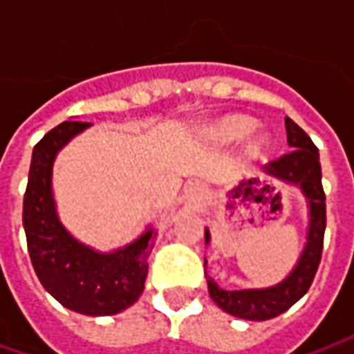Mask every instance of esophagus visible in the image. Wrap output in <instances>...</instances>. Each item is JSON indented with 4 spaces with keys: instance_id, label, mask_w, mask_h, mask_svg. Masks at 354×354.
<instances>
[{
    "instance_id": "esophagus-1",
    "label": "esophagus",
    "mask_w": 354,
    "mask_h": 354,
    "mask_svg": "<svg viewBox=\"0 0 354 354\" xmlns=\"http://www.w3.org/2000/svg\"><path fill=\"white\" fill-rule=\"evenodd\" d=\"M199 193L201 189L197 184H189L187 187H185V197L192 201V203H195V201L199 199Z\"/></svg>"
}]
</instances>
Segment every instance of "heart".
Instances as JSON below:
<instances>
[{"label":"heart","mask_w":354,"mask_h":354,"mask_svg":"<svg viewBox=\"0 0 354 354\" xmlns=\"http://www.w3.org/2000/svg\"><path fill=\"white\" fill-rule=\"evenodd\" d=\"M256 124L258 123L254 121L252 117L225 115L212 124L210 134H212V140H214L216 144H220V146H233V144H239V142L248 138L256 131ZM269 144L271 142H269L267 136H258L252 142V146H250V153L254 157L266 155L267 149H269Z\"/></svg>","instance_id":"obj_1"}]
</instances>
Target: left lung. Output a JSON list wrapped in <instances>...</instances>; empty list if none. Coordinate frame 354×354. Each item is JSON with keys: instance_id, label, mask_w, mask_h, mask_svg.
I'll list each match as a JSON object with an SVG mask.
<instances>
[{"instance_id": "8db88e82", "label": "left lung", "mask_w": 354, "mask_h": 354, "mask_svg": "<svg viewBox=\"0 0 354 354\" xmlns=\"http://www.w3.org/2000/svg\"><path fill=\"white\" fill-rule=\"evenodd\" d=\"M284 124H286V140L292 151L266 165L263 170L267 176L297 187L304 193L307 203V216H309L307 239L296 266L292 267V271L281 282L266 288L223 290L216 284L212 277L205 273L208 294L212 301L227 315L243 320H267L288 311L297 299H301L307 294L322 256V239L326 230V203H324L326 197L322 189L319 149L305 134L304 129H299L290 117L284 119ZM205 243L210 245L208 227L205 230Z\"/></svg>"}]
</instances>
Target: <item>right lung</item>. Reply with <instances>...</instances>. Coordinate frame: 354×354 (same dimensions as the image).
<instances>
[{
	"mask_svg": "<svg viewBox=\"0 0 354 354\" xmlns=\"http://www.w3.org/2000/svg\"><path fill=\"white\" fill-rule=\"evenodd\" d=\"M91 123L64 121L35 144L30 162L22 225L28 252L43 288L70 311L106 317L138 301L147 277V258L153 250V225L132 243L100 252L66 230L53 193V167L60 149Z\"/></svg>",
	"mask_w": 354,
	"mask_h": 354,
	"instance_id": "right-lung-1",
	"label": "right lung"
}]
</instances>
